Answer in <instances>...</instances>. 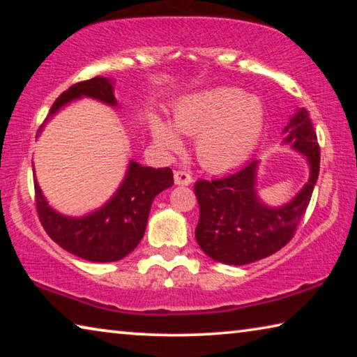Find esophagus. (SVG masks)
<instances>
[{
    "label": "esophagus",
    "instance_id": "1",
    "mask_svg": "<svg viewBox=\"0 0 357 357\" xmlns=\"http://www.w3.org/2000/svg\"><path fill=\"white\" fill-rule=\"evenodd\" d=\"M192 183V174L189 172H174V184L176 185H189Z\"/></svg>",
    "mask_w": 357,
    "mask_h": 357
}]
</instances>
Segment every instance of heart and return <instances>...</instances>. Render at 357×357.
<instances>
[{
	"label": "heart",
	"instance_id": "1",
	"mask_svg": "<svg viewBox=\"0 0 357 357\" xmlns=\"http://www.w3.org/2000/svg\"><path fill=\"white\" fill-rule=\"evenodd\" d=\"M154 142L168 153L183 146L179 134L197 135L198 162L209 172H228L249 159L263 134L264 114L259 102L243 98L238 89L183 96L173 107V125L157 114L148 118Z\"/></svg>",
	"mask_w": 357,
	"mask_h": 357
}]
</instances>
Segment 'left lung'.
I'll list each match as a JSON object with an SVG mask.
<instances>
[{"mask_svg": "<svg viewBox=\"0 0 357 357\" xmlns=\"http://www.w3.org/2000/svg\"><path fill=\"white\" fill-rule=\"evenodd\" d=\"M283 144L301 153L309 164V181L288 203L269 206L257 192L259 160H252L225 178L195 184L200 220L195 238L214 261L243 266L273 255L291 241L309 206L319 173V146L305 108L289 118Z\"/></svg>", "mask_w": 357, "mask_h": 357, "instance_id": "obj_1", "label": "left lung"}]
</instances>
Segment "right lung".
Segmentation results:
<instances>
[{
  "label": "right lung",
  "mask_w": 357,
  "mask_h": 357,
  "mask_svg": "<svg viewBox=\"0 0 357 357\" xmlns=\"http://www.w3.org/2000/svg\"><path fill=\"white\" fill-rule=\"evenodd\" d=\"M82 98H91L105 105L118 107L113 80L94 77L91 80L72 84L68 91L59 96L52 105L45 123L63 107ZM45 123L40 126L38 137ZM172 185L173 172L168 167L151 168L130 160L123 183L110 200L93 213L70 217L58 213L48 204L34 174L36 206L48 236L72 255L94 263L118 261L129 255L143 238L154 198Z\"/></svg>",
  "instance_id": "add662e5"
}]
</instances>
